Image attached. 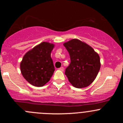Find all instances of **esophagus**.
<instances>
[{"mask_svg": "<svg viewBox=\"0 0 123 123\" xmlns=\"http://www.w3.org/2000/svg\"><path fill=\"white\" fill-rule=\"evenodd\" d=\"M59 69L60 71H64V67H62L59 68Z\"/></svg>", "mask_w": 123, "mask_h": 123, "instance_id": "esophagus-1", "label": "esophagus"}]
</instances>
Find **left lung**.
I'll return each instance as SVG.
<instances>
[{
  "instance_id": "1",
  "label": "left lung",
  "mask_w": 123,
  "mask_h": 123,
  "mask_svg": "<svg viewBox=\"0 0 123 123\" xmlns=\"http://www.w3.org/2000/svg\"><path fill=\"white\" fill-rule=\"evenodd\" d=\"M70 57V64L65 74L76 88L87 87L95 80L100 68L99 55L92 47L78 39L64 44Z\"/></svg>"
}]
</instances>
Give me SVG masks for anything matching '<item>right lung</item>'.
Here are the masks:
<instances>
[{"label": "right lung", "mask_w": 123, "mask_h": 123, "mask_svg": "<svg viewBox=\"0 0 123 123\" xmlns=\"http://www.w3.org/2000/svg\"><path fill=\"white\" fill-rule=\"evenodd\" d=\"M54 45L42 42L26 53L20 64L24 79L31 85L42 87L50 80L55 67L50 54Z\"/></svg>", "instance_id": "obj_1"}]
</instances>
